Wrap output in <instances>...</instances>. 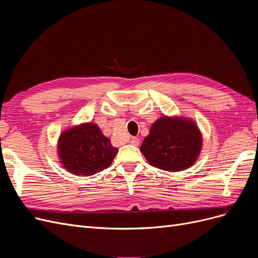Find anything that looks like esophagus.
Segmentation results:
<instances>
[{
  "mask_svg": "<svg viewBox=\"0 0 258 258\" xmlns=\"http://www.w3.org/2000/svg\"><path fill=\"white\" fill-rule=\"evenodd\" d=\"M130 143H131L132 145L138 146V145L140 144V140H139L138 138H131V140H130Z\"/></svg>",
  "mask_w": 258,
  "mask_h": 258,
  "instance_id": "34e87169",
  "label": "esophagus"
}]
</instances>
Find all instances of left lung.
Wrapping results in <instances>:
<instances>
[{
	"label": "left lung",
	"mask_w": 258,
	"mask_h": 258,
	"mask_svg": "<svg viewBox=\"0 0 258 258\" xmlns=\"http://www.w3.org/2000/svg\"><path fill=\"white\" fill-rule=\"evenodd\" d=\"M201 147L202 136L196 122L163 115L152 124L140 150L151 166L178 172L194 165Z\"/></svg>",
	"instance_id": "left-lung-1"
}]
</instances>
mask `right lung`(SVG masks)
Instances as JSON below:
<instances>
[{
	"label": "right lung",
	"mask_w": 258,
	"mask_h": 258,
	"mask_svg": "<svg viewBox=\"0 0 258 258\" xmlns=\"http://www.w3.org/2000/svg\"><path fill=\"white\" fill-rule=\"evenodd\" d=\"M117 150L99 126L85 122L64 130L58 140L60 162L75 175L89 176L111 166Z\"/></svg>",
	"instance_id": "1"
}]
</instances>
